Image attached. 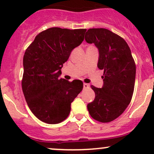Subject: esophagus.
<instances>
[{
  "instance_id": "obj_1",
  "label": "esophagus",
  "mask_w": 154,
  "mask_h": 154,
  "mask_svg": "<svg viewBox=\"0 0 154 154\" xmlns=\"http://www.w3.org/2000/svg\"><path fill=\"white\" fill-rule=\"evenodd\" d=\"M83 87H84L85 89H87V88H90V85L88 84V83H84L83 84Z\"/></svg>"
}]
</instances>
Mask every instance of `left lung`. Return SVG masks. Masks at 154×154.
Listing matches in <instances>:
<instances>
[{"instance_id":"1","label":"left lung","mask_w":154,"mask_h":154,"mask_svg":"<svg viewBox=\"0 0 154 154\" xmlns=\"http://www.w3.org/2000/svg\"><path fill=\"white\" fill-rule=\"evenodd\" d=\"M98 48V67L103 70L101 88L91 85L95 97L88 104L93 119L110 122L121 115L131 101L135 87L136 66L130 47L122 38L104 28H93L85 37Z\"/></svg>"}]
</instances>
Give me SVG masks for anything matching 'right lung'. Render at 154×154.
<instances>
[{"instance_id": "right-lung-1", "label": "right lung", "mask_w": 154, "mask_h": 154, "mask_svg": "<svg viewBox=\"0 0 154 154\" xmlns=\"http://www.w3.org/2000/svg\"><path fill=\"white\" fill-rule=\"evenodd\" d=\"M85 32L49 28L39 33L24 53L23 93L32 112L43 122L54 125L66 119L72 102L82 91V81L69 82L59 76L63 63L82 43Z\"/></svg>"}]
</instances>
